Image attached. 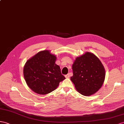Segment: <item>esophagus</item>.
Instances as JSON below:
<instances>
[{"label":"esophagus","instance_id":"obj_1","mask_svg":"<svg viewBox=\"0 0 124 124\" xmlns=\"http://www.w3.org/2000/svg\"><path fill=\"white\" fill-rule=\"evenodd\" d=\"M65 77L66 78H69L70 77V75H69V74H66V75H65Z\"/></svg>","mask_w":124,"mask_h":124}]
</instances>
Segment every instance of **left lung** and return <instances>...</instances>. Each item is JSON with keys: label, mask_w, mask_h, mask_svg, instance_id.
Masks as SVG:
<instances>
[{"label": "left lung", "mask_w": 124, "mask_h": 124, "mask_svg": "<svg viewBox=\"0 0 124 124\" xmlns=\"http://www.w3.org/2000/svg\"><path fill=\"white\" fill-rule=\"evenodd\" d=\"M73 75L71 77L78 93L91 96L102 86L105 70L100 59L94 54L86 52L77 57L72 65Z\"/></svg>", "instance_id": "8db88e82"}]
</instances>
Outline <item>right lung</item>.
Wrapping results in <instances>:
<instances>
[{"instance_id":"1","label":"right lung","mask_w":124,"mask_h":124,"mask_svg":"<svg viewBox=\"0 0 124 124\" xmlns=\"http://www.w3.org/2000/svg\"><path fill=\"white\" fill-rule=\"evenodd\" d=\"M56 56L49 50L37 53L25 63L23 76L26 83L36 93L45 95L54 91L65 78L55 63Z\"/></svg>"}]
</instances>
